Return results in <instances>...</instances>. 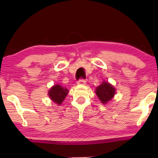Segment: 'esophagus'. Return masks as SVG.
Listing matches in <instances>:
<instances>
[{"label": "esophagus", "instance_id": "34e87169", "mask_svg": "<svg viewBox=\"0 0 158 158\" xmlns=\"http://www.w3.org/2000/svg\"><path fill=\"white\" fill-rule=\"evenodd\" d=\"M86 81L84 79H80L78 81H77V84L78 85H85Z\"/></svg>", "mask_w": 158, "mask_h": 158}]
</instances>
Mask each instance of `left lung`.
<instances>
[{
	"label": "left lung",
	"instance_id": "left-lung-1",
	"mask_svg": "<svg viewBox=\"0 0 158 158\" xmlns=\"http://www.w3.org/2000/svg\"><path fill=\"white\" fill-rule=\"evenodd\" d=\"M96 94L102 103H108L114 98L116 89L108 82L103 81L100 85L96 87Z\"/></svg>",
	"mask_w": 158,
	"mask_h": 158
}]
</instances>
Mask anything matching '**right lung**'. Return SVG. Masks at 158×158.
Instances as JSON below:
<instances>
[{
    "label": "right lung",
    "mask_w": 158,
    "mask_h": 158,
    "mask_svg": "<svg viewBox=\"0 0 158 158\" xmlns=\"http://www.w3.org/2000/svg\"><path fill=\"white\" fill-rule=\"evenodd\" d=\"M68 92L67 88H64L60 85H55L49 90L48 95L54 103H57V105H60L63 102Z\"/></svg>",
    "instance_id": "right-lung-1"
}]
</instances>
